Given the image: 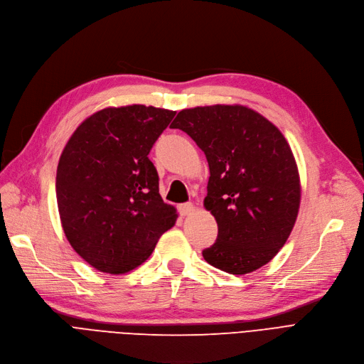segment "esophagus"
<instances>
[{
    "label": "esophagus",
    "mask_w": 364,
    "mask_h": 364,
    "mask_svg": "<svg viewBox=\"0 0 364 364\" xmlns=\"http://www.w3.org/2000/svg\"><path fill=\"white\" fill-rule=\"evenodd\" d=\"M196 210V208H194V205L193 203H183V205H181L179 206V212H181V215H191L193 212Z\"/></svg>",
    "instance_id": "1"
}]
</instances>
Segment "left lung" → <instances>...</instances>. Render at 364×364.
<instances>
[{"instance_id": "1", "label": "left lung", "mask_w": 364, "mask_h": 364, "mask_svg": "<svg viewBox=\"0 0 364 364\" xmlns=\"http://www.w3.org/2000/svg\"><path fill=\"white\" fill-rule=\"evenodd\" d=\"M170 127L190 136L209 163L205 208L215 216L218 239L203 257L231 274L267 264L300 206L299 170L282 133L239 105L183 109Z\"/></svg>"}]
</instances>
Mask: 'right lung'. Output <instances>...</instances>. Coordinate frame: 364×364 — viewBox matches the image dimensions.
Instances as JSON below:
<instances>
[{
	"label": "right lung",
	"instance_id": "right-lung-1",
	"mask_svg": "<svg viewBox=\"0 0 364 364\" xmlns=\"http://www.w3.org/2000/svg\"><path fill=\"white\" fill-rule=\"evenodd\" d=\"M174 114L143 105L107 107L65 144L56 170L61 224L73 250L100 272L136 269L176 223L148 156Z\"/></svg>",
	"mask_w": 364,
	"mask_h": 364
}]
</instances>
